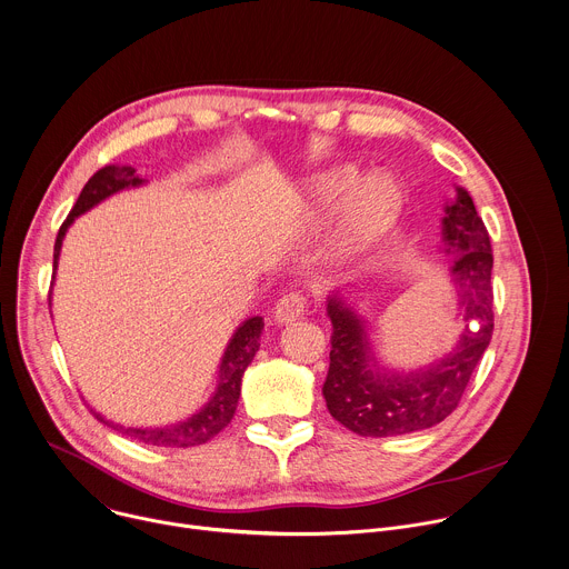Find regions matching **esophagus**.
Masks as SVG:
<instances>
[{"mask_svg":"<svg viewBox=\"0 0 569 569\" xmlns=\"http://www.w3.org/2000/svg\"><path fill=\"white\" fill-rule=\"evenodd\" d=\"M308 310V299L301 292H288L283 295L274 306V319L279 323H290L299 319Z\"/></svg>","mask_w":569,"mask_h":569,"instance_id":"1","label":"esophagus"}]
</instances>
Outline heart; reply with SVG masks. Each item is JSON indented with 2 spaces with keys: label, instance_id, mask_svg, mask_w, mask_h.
<instances>
[{
  "label": "heart",
  "instance_id": "obj_1",
  "mask_svg": "<svg viewBox=\"0 0 569 569\" xmlns=\"http://www.w3.org/2000/svg\"><path fill=\"white\" fill-rule=\"evenodd\" d=\"M355 182H357V171L350 167L332 169L317 176L308 189V203H306L308 221L319 226L321 221L332 217L339 201ZM400 208H402V197L398 192V187L391 184L389 180L368 178L359 182L353 192L343 200V206L339 210V219L332 237L335 254L350 257L366 250L377 239H382L393 228L400 214Z\"/></svg>",
  "mask_w": 569,
  "mask_h": 569
}]
</instances>
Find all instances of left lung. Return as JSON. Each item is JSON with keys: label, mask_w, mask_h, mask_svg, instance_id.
I'll return each mask as SVG.
<instances>
[{"label": "left lung", "mask_w": 569, "mask_h": 569, "mask_svg": "<svg viewBox=\"0 0 569 569\" xmlns=\"http://www.w3.org/2000/svg\"><path fill=\"white\" fill-rule=\"evenodd\" d=\"M442 237L453 252L451 281L465 310V332L453 352L416 372H393L372 357L363 321L341 297H328L330 366L323 398L330 416L363 438L429 429L451 416L493 332L491 241L467 189L445 208Z\"/></svg>", "instance_id": "8db88e82"}]
</instances>
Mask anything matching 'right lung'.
<instances>
[{"mask_svg":"<svg viewBox=\"0 0 569 569\" xmlns=\"http://www.w3.org/2000/svg\"><path fill=\"white\" fill-rule=\"evenodd\" d=\"M144 180L136 176V169L129 164H107L102 169H98L89 182L84 184V189L80 192L73 210L69 212L67 221L62 223L58 239H56V248H53V270L58 268V259H60V250H62V239L69 230V226L84 212H89L93 206H98L100 201L109 199L111 194L120 192L124 187H138ZM51 299V297H49ZM261 330H263V317H250L248 321H243L237 332L232 335L223 361H221V370H219V387L214 391V396L210 398V402L192 418H187L184 422L178 425H169V427H160V429H133V427H122V425H113L107 418H102L100 413H96L91 409V413L96 416V420H100L102 425L111 427L113 431L122 433L124 438L138 440L142 445H153V447H176V449H187V447H199L206 445L208 440H212L219 431H223L230 420L234 418L237 405H239V396H241V377L246 372V368L250 366V361L254 359L257 350H259V339H261Z\"/></svg>","mask_w":569,"mask_h":569,"instance_id":"obj_1","label":"right lung"}]
</instances>
